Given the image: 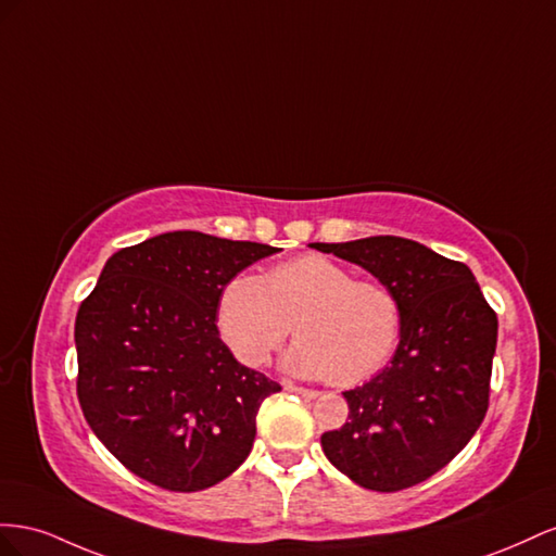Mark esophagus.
I'll return each instance as SVG.
<instances>
[{"label":"esophagus","instance_id":"1","mask_svg":"<svg viewBox=\"0 0 556 556\" xmlns=\"http://www.w3.org/2000/svg\"><path fill=\"white\" fill-rule=\"evenodd\" d=\"M283 389L291 391V393L303 395V399H316V395H319V391H314V389H305V387H295V384H291V382H283Z\"/></svg>","mask_w":556,"mask_h":556}]
</instances>
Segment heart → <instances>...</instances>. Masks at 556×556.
<instances>
[{
    "mask_svg": "<svg viewBox=\"0 0 556 556\" xmlns=\"http://www.w3.org/2000/svg\"><path fill=\"white\" fill-rule=\"evenodd\" d=\"M283 366L300 377L358 384L382 370L401 332V305L389 287L326 256L283 261L258 279L237 275L216 300V330L230 354L258 368L287 340Z\"/></svg>",
    "mask_w": 556,
    "mask_h": 556,
    "instance_id": "1",
    "label": "heart"
}]
</instances>
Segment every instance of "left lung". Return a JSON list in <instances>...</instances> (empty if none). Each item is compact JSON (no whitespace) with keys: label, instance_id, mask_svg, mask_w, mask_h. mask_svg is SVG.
<instances>
[{"label":"left lung","instance_id":"1","mask_svg":"<svg viewBox=\"0 0 556 556\" xmlns=\"http://www.w3.org/2000/svg\"><path fill=\"white\" fill-rule=\"evenodd\" d=\"M356 263L401 305V342L370 382L344 391L349 421L321 435L328 462L372 491L431 478L462 452L489 407L498 319L470 267L405 237L309 244Z\"/></svg>","mask_w":556,"mask_h":556}]
</instances>
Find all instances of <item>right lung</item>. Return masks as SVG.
<instances>
[{"instance_id":"1","label":"right lung","mask_w":556,"mask_h":556,"mask_svg":"<svg viewBox=\"0 0 556 556\" xmlns=\"http://www.w3.org/2000/svg\"><path fill=\"white\" fill-rule=\"evenodd\" d=\"M275 247L195 230L111 256L76 314V393L92 433L155 486L200 491L244 464L261 403L281 387L216 330L228 279Z\"/></svg>"}]
</instances>
